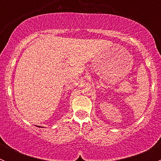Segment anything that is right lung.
I'll list each match as a JSON object with an SVG mask.
<instances>
[{
  "instance_id": "right-lung-1",
  "label": "right lung",
  "mask_w": 161,
  "mask_h": 161,
  "mask_svg": "<svg viewBox=\"0 0 161 161\" xmlns=\"http://www.w3.org/2000/svg\"><path fill=\"white\" fill-rule=\"evenodd\" d=\"M38 127H40V126H38Z\"/></svg>"
}]
</instances>
